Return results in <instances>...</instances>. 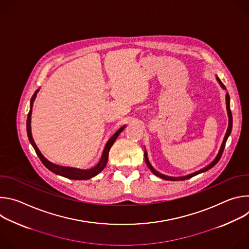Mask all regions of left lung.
Instances as JSON below:
<instances>
[{
	"mask_svg": "<svg viewBox=\"0 0 249 249\" xmlns=\"http://www.w3.org/2000/svg\"><path fill=\"white\" fill-rule=\"evenodd\" d=\"M217 80H218V82L220 83L221 87H222L223 89H226V87H225V85L221 82V80H220L219 78H217ZM226 100H227V110H228V115H229V126H228V130H227V133H226L225 138H224V141H223V144H222L221 149H220V151H219V154H218V156L216 157V159L212 161V163H210L208 166L204 167L203 169H200L199 171H196V172L191 173V174L186 175V176H182V177H169V176H166V175H163V174H161V173L158 172V171H157V170H156V169L151 165V163H150V161H149V160H148V157H147V153L145 152V160H146L147 165H148V166H149V168L151 169V171H152L155 175H157V176L160 177V178H162V179H166V180H173V181H175V180H185V179L191 178V177H193V176H195V175H197V174H199V173H201V172L207 171V170H209L210 168H212V167L214 166V165H216V164H217V162L220 160V159H221L222 155H223L224 149H225V147H226L227 140H228V138H229V136H230V134H231V128H232V115H231V107H230V95H229V93H227V95H226Z\"/></svg>",
	"mask_w": 249,
	"mask_h": 249,
	"instance_id": "obj_1",
	"label": "left lung"
}]
</instances>
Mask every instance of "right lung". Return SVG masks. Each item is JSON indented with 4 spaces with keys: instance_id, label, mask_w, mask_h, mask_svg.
I'll use <instances>...</instances> for the list:
<instances>
[{
    "instance_id": "right-lung-1",
    "label": "right lung",
    "mask_w": 249,
    "mask_h": 249,
    "mask_svg": "<svg viewBox=\"0 0 249 249\" xmlns=\"http://www.w3.org/2000/svg\"><path fill=\"white\" fill-rule=\"evenodd\" d=\"M38 90H36L34 92L32 98H31V102H30V110L27 114V121H26V131H27V136H28V139H29V142L31 143L32 147L34 148L35 152H36L37 156L39 157L40 160L42 161V163L49 169L51 170L52 172L56 173V174H59V175H62L64 177H67V178L69 179H74V180H84V179H89L91 178V177L95 176L96 174H98L106 165V163H107V160H108V153H109V150L110 148L112 147V145L114 144L115 140L117 139V137L119 136V134L122 132V130L125 128V126L121 127L109 140L107 143H106V146L103 150V153H102V156H101V159L99 160V162L92 168L90 169H86V170H83V169H78V168H72V167H66V166H60V165H57V164H54L52 162H50L49 160H47L43 156L42 154L40 153V151L38 150L37 146L35 145L34 143V140L32 138V135H31V127H30V119H31V112H32V105H33V101L35 99V97H36V93H37Z\"/></svg>"
}]
</instances>
